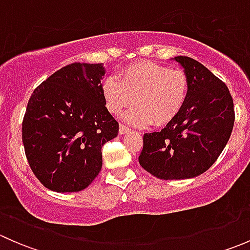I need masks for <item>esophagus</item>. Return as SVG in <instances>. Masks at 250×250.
Listing matches in <instances>:
<instances>
[{
    "mask_svg": "<svg viewBox=\"0 0 250 250\" xmlns=\"http://www.w3.org/2000/svg\"><path fill=\"white\" fill-rule=\"evenodd\" d=\"M129 132H130L129 128H127L123 125H120V134H125V133H129Z\"/></svg>",
    "mask_w": 250,
    "mask_h": 250,
    "instance_id": "1",
    "label": "esophagus"
}]
</instances>
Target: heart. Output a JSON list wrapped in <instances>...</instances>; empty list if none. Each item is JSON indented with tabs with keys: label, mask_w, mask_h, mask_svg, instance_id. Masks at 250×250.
<instances>
[{
	"label": "heart",
	"mask_w": 250,
	"mask_h": 250,
	"mask_svg": "<svg viewBox=\"0 0 250 250\" xmlns=\"http://www.w3.org/2000/svg\"><path fill=\"white\" fill-rule=\"evenodd\" d=\"M188 78L181 70H169L153 62L141 60L115 76L105 78L102 94L111 115H120L127 106L125 120L129 125L144 127L153 123L163 127L173 122L183 111L188 97Z\"/></svg>",
	"instance_id": "obj_1"
}]
</instances>
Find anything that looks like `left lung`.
Segmentation results:
<instances>
[{
	"instance_id": "8db88e82",
	"label": "left lung",
	"mask_w": 250,
	"mask_h": 250,
	"mask_svg": "<svg viewBox=\"0 0 250 250\" xmlns=\"http://www.w3.org/2000/svg\"><path fill=\"white\" fill-rule=\"evenodd\" d=\"M188 78L180 115L161 132L145 133L141 167L163 180L190 179L214 165L232 133L233 100L229 88L201 62L175 57Z\"/></svg>"
}]
</instances>
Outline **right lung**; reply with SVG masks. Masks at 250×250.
<instances>
[{"mask_svg": "<svg viewBox=\"0 0 250 250\" xmlns=\"http://www.w3.org/2000/svg\"><path fill=\"white\" fill-rule=\"evenodd\" d=\"M103 64L74 62L32 93L22 120V144L30 168L47 188L84 190L102 170V148L118 134L105 107Z\"/></svg>", "mask_w": 250, "mask_h": 250, "instance_id": "1", "label": "right lung"}]
</instances>
